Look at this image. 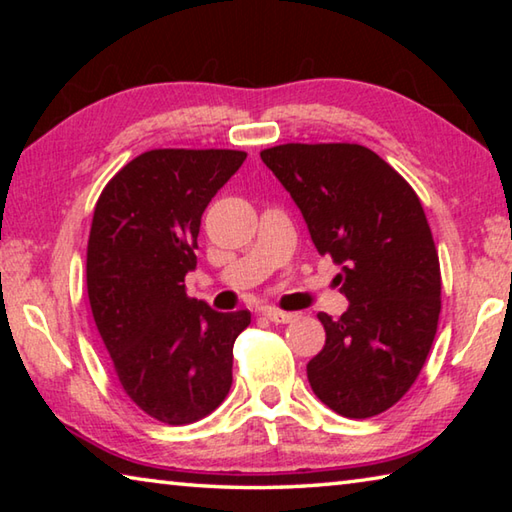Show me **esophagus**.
<instances>
[{
  "label": "esophagus",
  "instance_id": "1",
  "mask_svg": "<svg viewBox=\"0 0 512 512\" xmlns=\"http://www.w3.org/2000/svg\"><path fill=\"white\" fill-rule=\"evenodd\" d=\"M262 314L271 320V323H291V320H296V314H289V311H280L275 307H264Z\"/></svg>",
  "mask_w": 512,
  "mask_h": 512
}]
</instances>
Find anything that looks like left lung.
I'll list each match as a JSON object with an SVG mask.
<instances>
[{"instance_id":"left-lung-1","label":"left lung","mask_w":512,"mask_h":512,"mask_svg":"<svg viewBox=\"0 0 512 512\" xmlns=\"http://www.w3.org/2000/svg\"><path fill=\"white\" fill-rule=\"evenodd\" d=\"M262 160L291 194L350 300L320 311L325 345L307 363L311 391L345 418L402 400L427 361L440 316V264L422 203L391 164L359 144H282Z\"/></svg>"}]
</instances>
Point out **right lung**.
Returning <instances> with one entry per match:
<instances>
[{"label": "right lung", "instance_id": "obj_1", "mask_svg": "<svg viewBox=\"0 0 512 512\" xmlns=\"http://www.w3.org/2000/svg\"><path fill=\"white\" fill-rule=\"evenodd\" d=\"M244 151L155 149L103 189L88 241L94 323L126 395L164 424H189L232 386V348L250 311L189 298L205 207L244 164Z\"/></svg>", "mask_w": 512, "mask_h": 512}]
</instances>
